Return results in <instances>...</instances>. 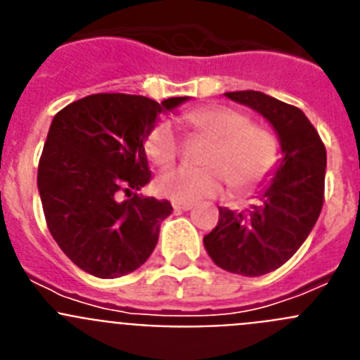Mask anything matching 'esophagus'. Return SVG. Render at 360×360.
Instances as JSON below:
<instances>
[{
	"label": "esophagus",
	"instance_id": "esophagus-1",
	"mask_svg": "<svg viewBox=\"0 0 360 360\" xmlns=\"http://www.w3.org/2000/svg\"><path fill=\"white\" fill-rule=\"evenodd\" d=\"M173 209H174V211H191V209H193V203L173 202Z\"/></svg>",
	"mask_w": 360,
	"mask_h": 360
}]
</instances>
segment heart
Segmentation results:
<instances>
[{
  "label": "heart",
  "instance_id": "heart-1",
  "mask_svg": "<svg viewBox=\"0 0 360 360\" xmlns=\"http://www.w3.org/2000/svg\"><path fill=\"white\" fill-rule=\"evenodd\" d=\"M184 124L207 141L200 153V167H176L162 174L157 187L173 202L195 203L212 198L224 189H250L265 180L278 162L279 144L274 131L250 122L249 115L227 106L187 111ZM146 157L157 167H167L180 153V139L169 120H158L144 139Z\"/></svg>",
  "mask_w": 360,
  "mask_h": 360
}]
</instances>
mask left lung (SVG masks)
<instances>
[{
	"label": "left lung",
	"instance_id": "obj_1",
	"mask_svg": "<svg viewBox=\"0 0 360 360\" xmlns=\"http://www.w3.org/2000/svg\"><path fill=\"white\" fill-rule=\"evenodd\" d=\"M225 97L262 113L278 131L285 155L259 200L241 212L219 207L218 225L203 236L219 269L256 278L285 265L316 225L324 202L326 148L299 108L254 90Z\"/></svg>",
	"mask_w": 360,
	"mask_h": 360
}]
</instances>
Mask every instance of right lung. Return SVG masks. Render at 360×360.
<instances>
[{
  "mask_svg": "<svg viewBox=\"0 0 360 360\" xmlns=\"http://www.w3.org/2000/svg\"><path fill=\"white\" fill-rule=\"evenodd\" d=\"M186 101L171 97L158 104L142 95L94 94L53 117L37 189L50 234L88 274H129L157 247L162 219L173 207L133 191L151 182L146 133L160 113Z\"/></svg>",
  "mask_w": 360,
  "mask_h": 360,
  "instance_id": "1",
  "label": "right lung"
}]
</instances>
